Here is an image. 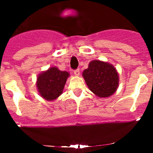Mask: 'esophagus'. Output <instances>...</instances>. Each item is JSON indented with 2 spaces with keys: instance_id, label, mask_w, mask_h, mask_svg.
Here are the masks:
<instances>
[{
  "instance_id": "34e87169",
  "label": "esophagus",
  "mask_w": 153,
  "mask_h": 153,
  "mask_svg": "<svg viewBox=\"0 0 153 153\" xmlns=\"http://www.w3.org/2000/svg\"><path fill=\"white\" fill-rule=\"evenodd\" d=\"M74 74H75V76H78L80 75V70L79 69H76V70L74 71Z\"/></svg>"
}]
</instances>
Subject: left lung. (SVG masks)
<instances>
[{
  "mask_svg": "<svg viewBox=\"0 0 153 153\" xmlns=\"http://www.w3.org/2000/svg\"><path fill=\"white\" fill-rule=\"evenodd\" d=\"M82 76L89 90L99 98H108L113 95L119 84V75L115 67L100 60L90 61Z\"/></svg>",
  "mask_w": 153,
  "mask_h": 153,
  "instance_id": "obj_1",
  "label": "left lung"
}]
</instances>
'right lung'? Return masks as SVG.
<instances>
[{"label": "right lung", "mask_w": 153, "mask_h": 153, "mask_svg": "<svg viewBox=\"0 0 153 153\" xmlns=\"http://www.w3.org/2000/svg\"><path fill=\"white\" fill-rule=\"evenodd\" d=\"M69 77L67 71H61L52 67L37 77L36 86L40 96L48 101H55L63 93L64 86Z\"/></svg>", "instance_id": "obj_1"}]
</instances>
